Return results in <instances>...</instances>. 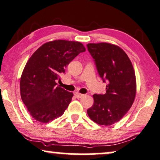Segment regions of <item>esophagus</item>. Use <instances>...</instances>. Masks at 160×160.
I'll use <instances>...</instances> for the list:
<instances>
[{"label": "esophagus", "mask_w": 160, "mask_h": 160, "mask_svg": "<svg viewBox=\"0 0 160 160\" xmlns=\"http://www.w3.org/2000/svg\"><path fill=\"white\" fill-rule=\"evenodd\" d=\"M74 96L77 98V99H80V98H82L84 95L82 94H80V93H78V92H76L74 94Z\"/></svg>", "instance_id": "34e87169"}]
</instances>
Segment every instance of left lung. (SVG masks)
<instances>
[{
	"label": "left lung",
	"instance_id": "left-lung-1",
	"mask_svg": "<svg viewBox=\"0 0 160 160\" xmlns=\"http://www.w3.org/2000/svg\"><path fill=\"white\" fill-rule=\"evenodd\" d=\"M98 72L107 80L105 94H94V104L87 110L93 122L110 126L121 120L133 104L137 92L135 72L129 58L119 46L109 43H88Z\"/></svg>",
	"mask_w": 160,
	"mask_h": 160
}]
</instances>
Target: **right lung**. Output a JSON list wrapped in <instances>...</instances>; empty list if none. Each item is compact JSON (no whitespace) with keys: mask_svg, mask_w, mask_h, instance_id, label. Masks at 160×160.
Returning a JSON list of instances; mask_svg holds the SVG:
<instances>
[{"mask_svg":"<svg viewBox=\"0 0 160 160\" xmlns=\"http://www.w3.org/2000/svg\"><path fill=\"white\" fill-rule=\"evenodd\" d=\"M86 48L78 41L54 40L43 43L27 61L20 81L21 99L31 116L48 123L62 116L73 94L56 80L76 56Z\"/></svg>","mask_w":160,"mask_h":160,"instance_id":"add662e5","label":"right lung"}]
</instances>
